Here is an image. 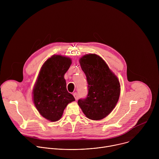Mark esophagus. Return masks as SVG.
<instances>
[{
    "mask_svg": "<svg viewBox=\"0 0 159 159\" xmlns=\"http://www.w3.org/2000/svg\"><path fill=\"white\" fill-rule=\"evenodd\" d=\"M73 95H74V96L75 100H76V101L78 100V99H79V95H78V94H77V93H74L73 94Z\"/></svg>",
    "mask_w": 159,
    "mask_h": 159,
    "instance_id": "obj_1",
    "label": "esophagus"
}]
</instances>
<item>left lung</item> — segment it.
<instances>
[{
  "label": "left lung",
  "mask_w": 159,
  "mask_h": 159,
  "mask_svg": "<svg viewBox=\"0 0 159 159\" xmlns=\"http://www.w3.org/2000/svg\"><path fill=\"white\" fill-rule=\"evenodd\" d=\"M79 62L87 77L88 94L85 99H79L78 104L87 118L101 120L109 114L118 101L119 80L98 55H85Z\"/></svg>",
  "instance_id": "8db88e82"
}]
</instances>
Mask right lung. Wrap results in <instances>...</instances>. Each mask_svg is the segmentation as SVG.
<instances>
[{"label":"right lung","instance_id":"add662e5","mask_svg":"<svg viewBox=\"0 0 159 159\" xmlns=\"http://www.w3.org/2000/svg\"><path fill=\"white\" fill-rule=\"evenodd\" d=\"M71 64L69 57L53 55L41 66L34 86L33 102L39 114L52 122L59 120L68 104L75 101L64 79Z\"/></svg>","mask_w":159,"mask_h":159}]
</instances>
